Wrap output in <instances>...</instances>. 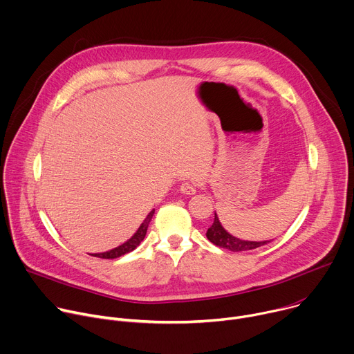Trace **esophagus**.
<instances>
[{"mask_svg":"<svg viewBox=\"0 0 354 354\" xmlns=\"http://www.w3.org/2000/svg\"><path fill=\"white\" fill-rule=\"evenodd\" d=\"M180 192L185 194H194L196 193V185L192 182H183L180 185Z\"/></svg>","mask_w":354,"mask_h":354,"instance_id":"1","label":"esophagus"}]
</instances>
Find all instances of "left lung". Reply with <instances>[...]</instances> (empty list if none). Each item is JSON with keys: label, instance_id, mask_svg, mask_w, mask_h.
Wrapping results in <instances>:
<instances>
[{"label": "left lung", "instance_id": "8db88e82", "mask_svg": "<svg viewBox=\"0 0 354 354\" xmlns=\"http://www.w3.org/2000/svg\"><path fill=\"white\" fill-rule=\"evenodd\" d=\"M206 236L214 245H217L220 248H224V249H228L231 252L252 250V249H257V248L263 246V245L270 242V241H245V239H239V238L231 235L230 232H227L224 230V227L221 225L216 213H214V223L207 230Z\"/></svg>", "mask_w": 354, "mask_h": 354}]
</instances>
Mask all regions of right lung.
Returning a JSON list of instances; mask_svg holds the SVG:
<instances>
[{
    "instance_id": "right-lung-1",
    "label": "right lung",
    "mask_w": 354,
    "mask_h": 354,
    "mask_svg": "<svg viewBox=\"0 0 354 354\" xmlns=\"http://www.w3.org/2000/svg\"><path fill=\"white\" fill-rule=\"evenodd\" d=\"M154 213H156V210H151V212L147 214V217L144 218V221L141 223V225L138 227V230L134 232V235H133L130 239H127L124 243H122V245H119L118 248H113V249H111V250H108V252H104V254H92V257L104 258V259H115V258H119V257H122V255H124V254H129V252L134 250V249L140 245V242L144 239V236H145V234H147L148 224H149L151 218H153Z\"/></svg>"
}]
</instances>
